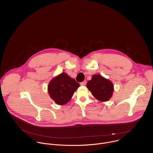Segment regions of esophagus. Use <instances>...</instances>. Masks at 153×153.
<instances>
[{
    "label": "esophagus",
    "mask_w": 153,
    "mask_h": 153,
    "mask_svg": "<svg viewBox=\"0 0 153 153\" xmlns=\"http://www.w3.org/2000/svg\"><path fill=\"white\" fill-rule=\"evenodd\" d=\"M86 82L85 80H84V81H83L82 82H81V83H80V85L84 86V85H86Z\"/></svg>",
    "instance_id": "obj_1"
}]
</instances>
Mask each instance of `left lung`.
Instances as JSON below:
<instances>
[{
  "label": "left lung",
  "mask_w": 153,
  "mask_h": 153,
  "mask_svg": "<svg viewBox=\"0 0 153 153\" xmlns=\"http://www.w3.org/2000/svg\"><path fill=\"white\" fill-rule=\"evenodd\" d=\"M87 88L97 100L105 102L110 99L114 90L113 83L100 75L96 74L86 84Z\"/></svg>",
  "instance_id": "1"
}]
</instances>
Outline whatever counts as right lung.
<instances>
[{"label": "right lung", "instance_id": "1", "mask_svg": "<svg viewBox=\"0 0 153 153\" xmlns=\"http://www.w3.org/2000/svg\"><path fill=\"white\" fill-rule=\"evenodd\" d=\"M79 86V83L74 79L62 73L50 82L48 93L56 103L64 105L69 102Z\"/></svg>", "mask_w": 153, "mask_h": 153}]
</instances>
